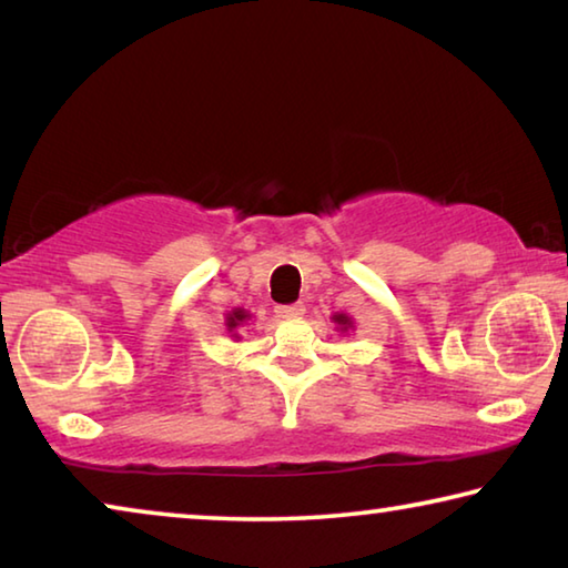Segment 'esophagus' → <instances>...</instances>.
Wrapping results in <instances>:
<instances>
[{"label":"esophagus","mask_w":568,"mask_h":568,"mask_svg":"<svg viewBox=\"0 0 568 568\" xmlns=\"http://www.w3.org/2000/svg\"><path fill=\"white\" fill-rule=\"evenodd\" d=\"M275 313H277V318H301V315L305 313V305H303V303L277 305Z\"/></svg>","instance_id":"esophagus-1"}]
</instances>
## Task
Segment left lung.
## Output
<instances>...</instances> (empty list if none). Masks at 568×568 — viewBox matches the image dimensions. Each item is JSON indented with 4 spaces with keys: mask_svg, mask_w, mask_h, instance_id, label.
I'll return each instance as SVG.
<instances>
[{
    "mask_svg": "<svg viewBox=\"0 0 568 568\" xmlns=\"http://www.w3.org/2000/svg\"><path fill=\"white\" fill-rule=\"evenodd\" d=\"M333 323H335V328H338L341 333H348V331H353L355 325H353V318L348 313H333V318H331Z\"/></svg>",
    "mask_w": 568,
    "mask_h": 568,
    "instance_id": "1",
    "label": "left lung"
}]
</instances>
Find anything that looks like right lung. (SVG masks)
I'll return each mask as SVG.
<instances>
[{"label":"right lung","mask_w":568,"mask_h":568,"mask_svg":"<svg viewBox=\"0 0 568 568\" xmlns=\"http://www.w3.org/2000/svg\"><path fill=\"white\" fill-rule=\"evenodd\" d=\"M253 318V313L245 311V307H233V311L225 313V328L230 333V338H240V328H245V325Z\"/></svg>","instance_id":"add662e5"}]
</instances>
